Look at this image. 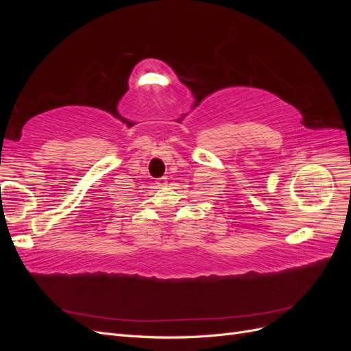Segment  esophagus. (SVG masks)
Here are the masks:
<instances>
[{
    "label": "esophagus",
    "mask_w": 351,
    "mask_h": 351,
    "mask_svg": "<svg viewBox=\"0 0 351 351\" xmlns=\"http://www.w3.org/2000/svg\"><path fill=\"white\" fill-rule=\"evenodd\" d=\"M167 183H168L167 177H161V178H158V180H156V186H158V187H165V186H167Z\"/></svg>",
    "instance_id": "esophagus-1"
}]
</instances>
